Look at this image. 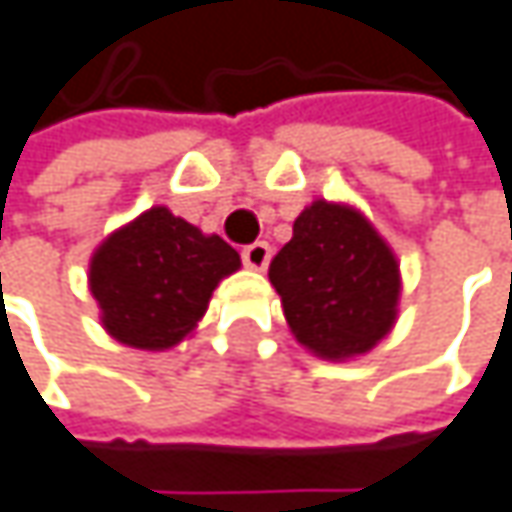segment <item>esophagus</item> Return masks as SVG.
<instances>
[{"label":"esophagus","instance_id":"obj_1","mask_svg":"<svg viewBox=\"0 0 512 512\" xmlns=\"http://www.w3.org/2000/svg\"><path fill=\"white\" fill-rule=\"evenodd\" d=\"M241 259H244V265H247L250 271H265L268 262H271V244H265V241L247 244V247L241 250Z\"/></svg>","mask_w":512,"mask_h":512}]
</instances>
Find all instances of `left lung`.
<instances>
[{
  "label": "left lung",
  "instance_id": "left-lung-1",
  "mask_svg": "<svg viewBox=\"0 0 512 512\" xmlns=\"http://www.w3.org/2000/svg\"><path fill=\"white\" fill-rule=\"evenodd\" d=\"M268 276L294 338L320 358L364 355L396 323L399 262L376 227L347 203L306 206Z\"/></svg>",
  "mask_w": 512,
  "mask_h": 512
}]
</instances>
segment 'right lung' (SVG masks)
<instances>
[{
  "instance_id": "add662e5",
  "label": "right lung",
  "mask_w": 512,
  "mask_h": 512,
  "mask_svg": "<svg viewBox=\"0 0 512 512\" xmlns=\"http://www.w3.org/2000/svg\"><path fill=\"white\" fill-rule=\"evenodd\" d=\"M241 268L221 236L165 206L110 233L90 259V291L107 335L136 349H168L198 326L212 291Z\"/></svg>"
}]
</instances>
